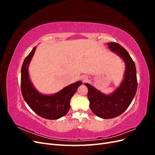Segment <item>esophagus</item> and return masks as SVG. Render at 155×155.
Returning a JSON list of instances; mask_svg holds the SVG:
<instances>
[{
    "mask_svg": "<svg viewBox=\"0 0 155 155\" xmlns=\"http://www.w3.org/2000/svg\"><path fill=\"white\" fill-rule=\"evenodd\" d=\"M82 79H83V80L84 81H86V79H87V78H83Z\"/></svg>",
    "mask_w": 155,
    "mask_h": 155,
    "instance_id": "34e87169",
    "label": "esophagus"
}]
</instances>
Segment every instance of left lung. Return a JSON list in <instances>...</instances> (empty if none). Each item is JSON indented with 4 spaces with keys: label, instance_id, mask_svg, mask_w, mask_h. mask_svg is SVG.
Listing matches in <instances>:
<instances>
[{
    "label": "left lung",
    "instance_id": "left-lung-1",
    "mask_svg": "<svg viewBox=\"0 0 155 155\" xmlns=\"http://www.w3.org/2000/svg\"><path fill=\"white\" fill-rule=\"evenodd\" d=\"M107 46L122 58L125 63L126 71L122 83L112 94L107 96L85 83L88 88L87 97L91 110L104 119L114 118L122 114L132 102L138 86L135 64L128 51L114 42L107 43Z\"/></svg>",
    "mask_w": 155,
    "mask_h": 155
}]
</instances>
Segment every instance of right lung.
<instances>
[{"label":"right lung","mask_w":155,"mask_h":155,"mask_svg":"<svg viewBox=\"0 0 155 155\" xmlns=\"http://www.w3.org/2000/svg\"><path fill=\"white\" fill-rule=\"evenodd\" d=\"M35 49V46L26 56L21 68L22 95L27 104L37 114L48 120H57L68 112L70 100L79 86L82 85V82L77 81L71 84L54 95L41 94L32 85L28 75V65Z\"/></svg>","instance_id":"1"}]
</instances>
